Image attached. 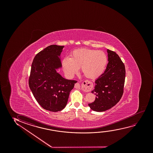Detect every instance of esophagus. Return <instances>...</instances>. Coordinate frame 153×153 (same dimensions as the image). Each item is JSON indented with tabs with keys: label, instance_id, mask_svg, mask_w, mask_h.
I'll list each match as a JSON object with an SVG mask.
<instances>
[{
	"label": "esophagus",
	"instance_id": "obj_1",
	"mask_svg": "<svg viewBox=\"0 0 153 153\" xmlns=\"http://www.w3.org/2000/svg\"><path fill=\"white\" fill-rule=\"evenodd\" d=\"M76 88H80V85L79 83H76L75 85ZM84 88L86 91H90L93 88L92 84L90 82H85L84 84Z\"/></svg>",
	"mask_w": 153,
	"mask_h": 153
}]
</instances>
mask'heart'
I'll list each match as a JSON object with an SVG mask.
<instances>
[{
	"label": "heart",
	"mask_w": 153,
	"mask_h": 153,
	"mask_svg": "<svg viewBox=\"0 0 153 153\" xmlns=\"http://www.w3.org/2000/svg\"><path fill=\"white\" fill-rule=\"evenodd\" d=\"M107 62V55L104 52L84 48L73 51L70 58L65 57L62 59L61 65L67 77H73L80 67L86 77L94 79L103 73Z\"/></svg>",
	"instance_id": "heart-1"
}]
</instances>
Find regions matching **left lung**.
Listing matches in <instances>:
<instances>
[{
  "mask_svg": "<svg viewBox=\"0 0 153 153\" xmlns=\"http://www.w3.org/2000/svg\"><path fill=\"white\" fill-rule=\"evenodd\" d=\"M108 61L105 72L95 81L91 92L96 96L94 102L89 103L90 109L102 112L114 106L123 94L126 68L119 55L107 50Z\"/></svg>",
  "mask_w": 153,
  "mask_h": 153,
  "instance_id": "8db88e82",
  "label": "left lung"
}]
</instances>
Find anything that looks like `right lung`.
<instances>
[{
	"label": "right lung",
	"instance_id": "obj_1",
	"mask_svg": "<svg viewBox=\"0 0 153 153\" xmlns=\"http://www.w3.org/2000/svg\"><path fill=\"white\" fill-rule=\"evenodd\" d=\"M64 46L51 45L34 57L29 85L39 104L48 111L62 110L67 105L69 93L76 80L66 79L56 71L61 68V53Z\"/></svg>",
	"mask_w": 153,
	"mask_h": 153
}]
</instances>
